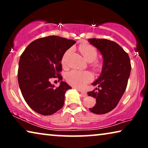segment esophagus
I'll list each match as a JSON object with an SVG mask.
<instances>
[{
    "instance_id": "obj_1",
    "label": "esophagus",
    "mask_w": 148,
    "mask_h": 148,
    "mask_svg": "<svg viewBox=\"0 0 148 148\" xmlns=\"http://www.w3.org/2000/svg\"><path fill=\"white\" fill-rule=\"evenodd\" d=\"M79 92H80L81 96H83V97H86V96H87V94H86V92H82V91H79Z\"/></svg>"
}]
</instances>
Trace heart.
<instances>
[{
    "instance_id": "b5f03b06",
    "label": "heart",
    "mask_w": 148,
    "mask_h": 148,
    "mask_svg": "<svg viewBox=\"0 0 148 148\" xmlns=\"http://www.w3.org/2000/svg\"><path fill=\"white\" fill-rule=\"evenodd\" d=\"M81 53L82 54L85 60L88 62H93L96 59L98 56V52L94 46L89 44H84L79 48ZM70 50H66L64 52L62 58V64L63 66H66L67 58L69 55ZM100 64L98 62H94L92 64V66L96 69H98L100 67ZM65 79L69 84L72 86L77 89H84L86 85L92 80V77L90 73L88 71H80L77 70H72L66 74Z\"/></svg>"
}]
</instances>
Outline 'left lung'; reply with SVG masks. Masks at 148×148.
<instances>
[{
	"mask_svg": "<svg viewBox=\"0 0 148 148\" xmlns=\"http://www.w3.org/2000/svg\"><path fill=\"white\" fill-rule=\"evenodd\" d=\"M88 42L99 50L103 58L100 75L92 84L96 88L88 92L96 101L89 110L94 114H106L117 106L126 90L131 69L130 58L116 42L98 38H90Z\"/></svg>",
	"mask_w": 148,
	"mask_h": 148,
	"instance_id": "left-lung-1",
	"label": "left lung"
}]
</instances>
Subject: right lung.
I'll return each instance as SVG.
<instances>
[{
  "label": "right lung",
  "instance_id": "right-lung-1",
  "mask_svg": "<svg viewBox=\"0 0 148 148\" xmlns=\"http://www.w3.org/2000/svg\"><path fill=\"white\" fill-rule=\"evenodd\" d=\"M72 40L56 36L39 38L27 46L21 55L18 83L24 100L38 114L51 115L62 108L65 92L71 87L62 82L63 54L75 44ZM58 78L60 86L56 88L49 79Z\"/></svg>",
  "mask_w": 148,
  "mask_h": 148
}]
</instances>
